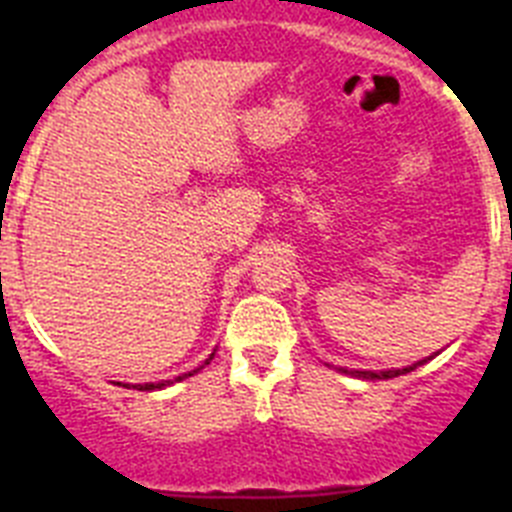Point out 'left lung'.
Returning <instances> with one entry per match:
<instances>
[{"mask_svg":"<svg viewBox=\"0 0 512 512\" xmlns=\"http://www.w3.org/2000/svg\"><path fill=\"white\" fill-rule=\"evenodd\" d=\"M423 361H418V364H413V366H405V369H387V372H359V369H351V372H348V369H338V372L351 374V377H359V379H372V382H374V379H392V377H400V374L413 372L415 366H420Z\"/></svg>","mask_w":512,"mask_h":512,"instance_id":"obj_1","label":"left lung"}]
</instances>
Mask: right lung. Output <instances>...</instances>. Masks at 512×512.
Masks as SVG:
<instances>
[{"mask_svg": "<svg viewBox=\"0 0 512 512\" xmlns=\"http://www.w3.org/2000/svg\"><path fill=\"white\" fill-rule=\"evenodd\" d=\"M212 356H215V354H210V359H207L205 364H210V361H212ZM205 364H202V366H197V369H194V372H187V374H182V377H176V379H166V382H158V384H153V382H148V384H135V390H140V392L164 390V387H169V384H174V382H182V379L192 377V374H197V372H200V369H205Z\"/></svg>", "mask_w": 512, "mask_h": 512, "instance_id": "right-lung-1", "label": "right lung"}]
</instances>
